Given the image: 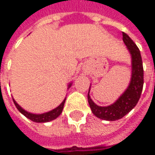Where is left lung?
Returning a JSON list of instances; mask_svg holds the SVG:
<instances>
[{"mask_svg": "<svg viewBox=\"0 0 155 155\" xmlns=\"http://www.w3.org/2000/svg\"><path fill=\"white\" fill-rule=\"evenodd\" d=\"M122 39L127 46L132 55V78L127 89L113 104L102 107L95 104L90 99L89 92L88 100L94 115L105 120H119L133 110L140 99L143 87V67L140 51L132 39L126 33L122 32Z\"/></svg>", "mask_w": 155, "mask_h": 155, "instance_id": "obj_1", "label": "left lung"}]
</instances>
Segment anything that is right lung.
<instances>
[{"label": "right lung", "mask_w": 155, "mask_h": 155, "mask_svg": "<svg viewBox=\"0 0 155 155\" xmlns=\"http://www.w3.org/2000/svg\"><path fill=\"white\" fill-rule=\"evenodd\" d=\"M71 86V84L69 85V87ZM68 87V88H69ZM65 101H66V99L62 101V103L60 104L58 107H56L54 110H52L51 111L46 112V113H44V114H39V115H36V114H32V113H29V112H27L26 110H24L23 109H22L18 104L16 103V101L13 100V102H14L15 105L17 109L19 111L22 113L23 116H25L27 118L30 119L31 120L35 121V122H48V121H51L52 120H55V118H57L58 116L61 114L62 112V110H63L64 104H65Z\"/></svg>", "instance_id": "1"}]
</instances>
